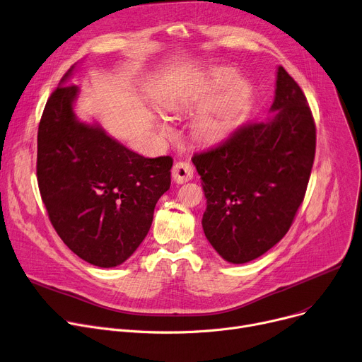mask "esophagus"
<instances>
[{"label":"esophagus","instance_id":"1","mask_svg":"<svg viewBox=\"0 0 362 362\" xmlns=\"http://www.w3.org/2000/svg\"><path fill=\"white\" fill-rule=\"evenodd\" d=\"M194 169L188 162H177L173 168V178L175 182L182 184L193 178Z\"/></svg>","mask_w":362,"mask_h":362}]
</instances>
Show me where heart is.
<instances>
[{
  "mask_svg": "<svg viewBox=\"0 0 362 362\" xmlns=\"http://www.w3.org/2000/svg\"><path fill=\"white\" fill-rule=\"evenodd\" d=\"M251 95L247 80L235 77L230 69H215L193 92L178 99L173 110L193 111L209 100L193 121V133L200 141L214 143L228 136L240 124L250 108ZM159 127L162 133H171V127L166 122H160Z\"/></svg>",
  "mask_w": 362,
  "mask_h": 362,
  "instance_id": "heart-1",
  "label": "heart"
}]
</instances>
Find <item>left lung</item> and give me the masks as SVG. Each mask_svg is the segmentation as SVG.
Here are the masks:
<instances>
[{
  "label": "left lung",
  "instance_id": "obj_1",
  "mask_svg": "<svg viewBox=\"0 0 362 362\" xmlns=\"http://www.w3.org/2000/svg\"><path fill=\"white\" fill-rule=\"evenodd\" d=\"M270 112L191 159L207 200L204 235L233 264L260 257L285 237L311 174L314 118L304 92L284 67L278 69Z\"/></svg>",
  "mask_w": 362,
  "mask_h": 362
}]
</instances>
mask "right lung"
<instances>
[{"label": "right lung", "mask_w": 362, "mask_h": 362, "mask_svg": "<svg viewBox=\"0 0 362 362\" xmlns=\"http://www.w3.org/2000/svg\"><path fill=\"white\" fill-rule=\"evenodd\" d=\"M74 66L49 96L37 130L36 175L49 221L74 254L99 267L124 263L141 244L171 185V156L144 158L77 119Z\"/></svg>", "instance_id": "right-lung-1"}]
</instances>
